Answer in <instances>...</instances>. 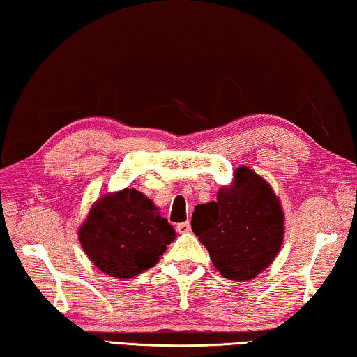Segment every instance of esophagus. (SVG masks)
Returning a JSON list of instances; mask_svg holds the SVG:
<instances>
[{"instance_id": "esophagus-1", "label": "esophagus", "mask_w": 357, "mask_h": 357, "mask_svg": "<svg viewBox=\"0 0 357 357\" xmlns=\"http://www.w3.org/2000/svg\"><path fill=\"white\" fill-rule=\"evenodd\" d=\"M190 230H191V224H190L188 221L177 224V232H178V234H188Z\"/></svg>"}]
</instances>
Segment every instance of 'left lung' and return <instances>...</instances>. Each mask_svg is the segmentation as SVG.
Returning <instances> with one entry per match:
<instances>
[{
  "label": "left lung",
  "instance_id": "left-lung-1",
  "mask_svg": "<svg viewBox=\"0 0 357 357\" xmlns=\"http://www.w3.org/2000/svg\"><path fill=\"white\" fill-rule=\"evenodd\" d=\"M234 175V183L218 191V201L196 205L191 227L221 276L243 282L276 259L284 211L270 183L252 169L240 166Z\"/></svg>",
  "mask_w": 357,
  "mask_h": 357
}]
</instances>
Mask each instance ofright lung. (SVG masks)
Listing matches in <instances>:
<instances>
[{
	"instance_id": "right-lung-1",
	"label": "right lung",
	"mask_w": 357,
	"mask_h": 357,
	"mask_svg": "<svg viewBox=\"0 0 357 357\" xmlns=\"http://www.w3.org/2000/svg\"><path fill=\"white\" fill-rule=\"evenodd\" d=\"M78 240L100 271L130 279L160 260L175 240V230L150 199L135 188H125L92 205Z\"/></svg>"
}]
</instances>
